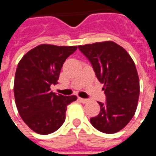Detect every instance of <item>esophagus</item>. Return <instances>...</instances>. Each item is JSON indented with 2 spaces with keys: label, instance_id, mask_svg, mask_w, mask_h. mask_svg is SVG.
I'll return each instance as SVG.
<instances>
[{
  "label": "esophagus",
  "instance_id": "obj_1",
  "mask_svg": "<svg viewBox=\"0 0 156 156\" xmlns=\"http://www.w3.org/2000/svg\"><path fill=\"white\" fill-rule=\"evenodd\" d=\"M78 100L83 103V104H86V103H88V99H86V98H78Z\"/></svg>",
  "mask_w": 156,
  "mask_h": 156
}]
</instances>
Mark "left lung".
Instances as JSON below:
<instances>
[{
    "mask_svg": "<svg viewBox=\"0 0 156 156\" xmlns=\"http://www.w3.org/2000/svg\"><path fill=\"white\" fill-rule=\"evenodd\" d=\"M78 49L105 84L106 102H98L100 112L90 122L103 133H116L129 124L137 108L140 80L135 64L126 50L114 41L82 45Z\"/></svg>",
    "mask_w": 156,
    "mask_h": 156,
    "instance_id": "8db88e82",
    "label": "left lung"
}]
</instances>
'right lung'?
Wrapping results in <instances>:
<instances>
[{
  "label": "right lung",
  "mask_w": 156,
  "mask_h": 156,
  "mask_svg": "<svg viewBox=\"0 0 156 156\" xmlns=\"http://www.w3.org/2000/svg\"><path fill=\"white\" fill-rule=\"evenodd\" d=\"M77 46L41 44L27 52L15 74L14 95L22 120L40 134L58 130L64 123L67 106L77 96H63L51 91L57 84L62 65Z\"/></svg>",
  "instance_id": "right-lung-1"
}]
</instances>
